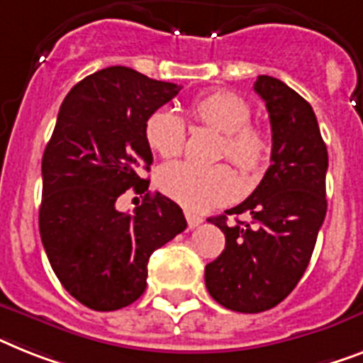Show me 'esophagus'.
I'll use <instances>...</instances> for the list:
<instances>
[{
    "label": "esophagus",
    "mask_w": 363,
    "mask_h": 363,
    "mask_svg": "<svg viewBox=\"0 0 363 363\" xmlns=\"http://www.w3.org/2000/svg\"><path fill=\"white\" fill-rule=\"evenodd\" d=\"M185 218H187V226H189V228H191V230L196 228L199 224L203 223V218L199 217V215H194L193 211H185Z\"/></svg>",
    "instance_id": "esophagus-1"
}]
</instances>
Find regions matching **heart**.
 Returning <instances> with one entry per match:
<instances>
[{
  "instance_id": "b5f03b06",
  "label": "heart",
  "mask_w": 363,
  "mask_h": 363,
  "mask_svg": "<svg viewBox=\"0 0 363 363\" xmlns=\"http://www.w3.org/2000/svg\"><path fill=\"white\" fill-rule=\"evenodd\" d=\"M194 121L224 133L220 155L238 164L245 174L262 169L269 157V137L257 125L250 124L252 109L241 96L233 92H211L191 104ZM145 139L161 157L182 154L187 140L184 118L172 109H160L148 116ZM157 185L167 196L194 211L217 208L235 199L238 176L228 164H203L174 161L163 164L157 172Z\"/></svg>"
}]
</instances>
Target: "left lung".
<instances>
[{"mask_svg":"<svg viewBox=\"0 0 363 363\" xmlns=\"http://www.w3.org/2000/svg\"><path fill=\"white\" fill-rule=\"evenodd\" d=\"M254 91L271 118V167L245 202L224 211L253 220L208 218L223 230L226 247L206 265V287L220 306L241 313L271 310L295 289L326 215L328 152L315 113L277 77L257 76Z\"/></svg>","mask_w":363,"mask_h":363,"instance_id":"8db88e82","label":"left lung"}]
</instances>
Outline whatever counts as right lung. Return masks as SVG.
Returning <instances> with one entry per match:
<instances>
[{
	"label": "right lung",
	"mask_w": 363,
	"mask_h": 363,
	"mask_svg": "<svg viewBox=\"0 0 363 363\" xmlns=\"http://www.w3.org/2000/svg\"><path fill=\"white\" fill-rule=\"evenodd\" d=\"M182 86L109 67L79 81L62 101L42 157L38 228L50 265L76 301L96 311L130 306L146 289L155 248L187 228L178 203L145 194L133 213L116 209L154 161L145 124Z\"/></svg>",
	"instance_id": "obj_1"
}]
</instances>
